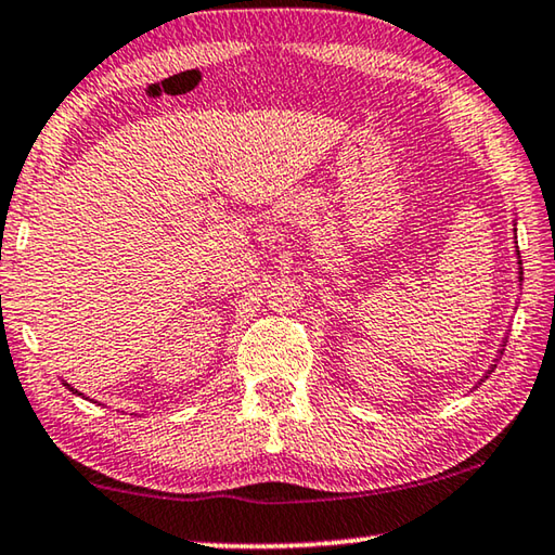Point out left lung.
Listing matches in <instances>:
<instances>
[{"label":"left lung","instance_id":"obj_1","mask_svg":"<svg viewBox=\"0 0 555 555\" xmlns=\"http://www.w3.org/2000/svg\"><path fill=\"white\" fill-rule=\"evenodd\" d=\"M516 232V230H514ZM519 264H521V261H519ZM519 281H524V271H521V267H519ZM502 352H504V343H502V350H500V357H502ZM496 367V364H492V367L490 370H487V374H492V370ZM487 374H485V377L482 379H487ZM482 384V382H480Z\"/></svg>","mask_w":555,"mask_h":555}]
</instances>
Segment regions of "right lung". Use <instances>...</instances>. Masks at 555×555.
<instances>
[{"label":"right lung","mask_w":555,"mask_h":555,"mask_svg":"<svg viewBox=\"0 0 555 555\" xmlns=\"http://www.w3.org/2000/svg\"><path fill=\"white\" fill-rule=\"evenodd\" d=\"M63 384H65V387H68V389H70V391H73V393H80V391H78V389H73V387H70V384H68V382H63Z\"/></svg>","instance_id":"obj_1"}]
</instances>
